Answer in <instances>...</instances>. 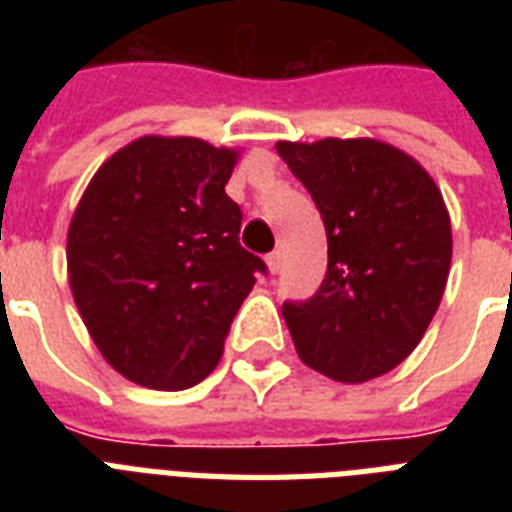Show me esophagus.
<instances>
[{"mask_svg":"<svg viewBox=\"0 0 512 512\" xmlns=\"http://www.w3.org/2000/svg\"><path fill=\"white\" fill-rule=\"evenodd\" d=\"M265 263H268L271 273H279L281 271V252H271V255L265 257Z\"/></svg>","mask_w":512,"mask_h":512,"instance_id":"obj_1","label":"esophagus"}]
</instances>
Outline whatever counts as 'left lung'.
<instances>
[{
    "label": "left lung",
    "instance_id": "obj_1",
    "mask_svg": "<svg viewBox=\"0 0 512 512\" xmlns=\"http://www.w3.org/2000/svg\"><path fill=\"white\" fill-rule=\"evenodd\" d=\"M327 228V276L281 313L297 356L337 382L396 369L444 297L452 223L433 177L372 138L276 143Z\"/></svg>",
    "mask_w": 512,
    "mask_h": 512
}]
</instances>
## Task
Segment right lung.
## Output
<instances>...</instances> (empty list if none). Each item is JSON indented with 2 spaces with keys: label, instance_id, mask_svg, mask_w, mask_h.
<instances>
[{
  "label": "right lung",
  "instance_id": "1",
  "mask_svg": "<svg viewBox=\"0 0 512 512\" xmlns=\"http://www.w3.org/2000/svg\"><path fill=\"white\" fill-rule=\"evenodd\" d=\"M236 151L148 135L116 151L68 228V284L108 364L154 390H185L223 356L265 263L239 244L225 193Z\"/></svg>",
  "mask_w": 512,
  "mask_h": 512
}]
</instances>
